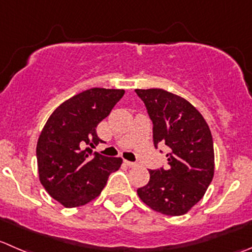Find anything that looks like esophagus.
<instances>
[{
	"label": "esophagus",
	"instance_id": "esophagus-1",
	"mask_svg": "<svg viewBox=\"0 0 252 252\" xmlns=\"http://www.w3.org/2000/svg\"><path fill=\"white\" fill-rule=\"evenodd\" d=\"M126 162V166H129V167H136V163L135 162H131V161H124Z\"/></svg>",
	"mask_w": 252,
	"mask_h": 252
}]
</instances>
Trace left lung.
<instances>
[{"instance_id":"8db88e82","label":"left lung","mask_w":252,"mask_h":252,"mask_svg":"<svg viewBox=\"0 0 252 252\" xmlns=\"http://www.w3.org/2000/svg\"><path fill=\"white\" fill-rule=\"evenodd\" d=\"M153 121L154 144L168 148L167 167L151 170L138 196L153 211L183 216L203 198L214 176V148L206 119L187 99L162 89L135 90Z\"/></svg>"}]
</instances>
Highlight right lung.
I'll return each mask as SVG.
<instances>
[{"label": "right lung", "mask_w": 252, "mask_h": 252, "mask_svg": "<svg viewBox=\"0 0 252 252\" xmlns=\"http://www.w3.org/2000/svg\"><path fill=\"white\" fill-rule=\"evenodd\" d=\"M124 90H86L66 99L51 113L36 144L39 181L66 208L85 206L101 194L109 175L121 167V158H107L92 149L103 143L96 128Z\"/></svg>", "instance_id": "1"}]
</instances>
